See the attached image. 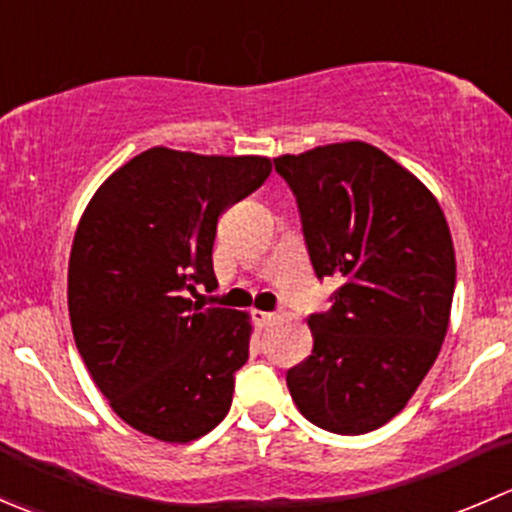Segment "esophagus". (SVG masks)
I'll return each instance as SVG.
<instances>
[{
  "instance_id": "esophagus-1",
  "label": "esophagus",
  "mask_w": 512,
  "mask_h": 512,
  "mask_svg": "<svg viewBox=\"0 0 512 512\" xmlns=\"http://www.w3.org/2000/svg\"><path fill=\"white\" fill-rule=\"evenodd\" d=\"M252 319L260 329H267L270 324L277 322V314L275 312H262V309H252Z\"/></svg>"
}]
</instances>
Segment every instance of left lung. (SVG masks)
<instances>
[{
	"label": "left lung",
	"instance_id": "left-lung-1",
	"mask_svg": "<svg viewBox=\"0 0 512 512\" xmlns=\"http://www.w3.org/2000/svg\"><path fill=\"white\" fill-rule=\"evenodd\" d=\"M275 168L297 195L317 277H337L314 347L287 371L299 414L359 436L399 414L436 361L451 319L456 250L436 195L376 146L344 141Z\"/></svg>",
	"mask_w": 512,
	"mask_h": 512
}]
</instances>
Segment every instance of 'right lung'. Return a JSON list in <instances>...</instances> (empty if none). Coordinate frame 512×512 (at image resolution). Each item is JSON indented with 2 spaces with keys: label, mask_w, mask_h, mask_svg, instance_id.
Listing matches in <instances>:
<instances>
[{
  "label": "right lung",
  "mask_w": 512,
  "mask_h": 512,
  "mask_svg": "<svg viewBox=\"0 0 512 512\" xmlns=\"http://www.w3.org/2000/svg\"><path fill=\"white\" fill-rule=\"evenodd\" d=\"M272 173L265 156L156 146L113 170L86 205L69 257V317L94 384L136 431L190 443L227 416L247 361V312L188 297L218 285V220Z\"/></svg>",
  "instance_id": "obj_1"
}]
</instances>
